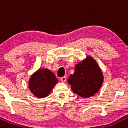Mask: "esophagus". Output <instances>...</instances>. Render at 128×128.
<instances>
[{
	"label": "esophagus",
	"mask_w": 128,
	"mask_h": 128,
	"mask_svg": "<svg viewBox=\"0 0 128 128\" xmlns=\"http://www.w3.org/2000/svg\"><path fill=\"white\" fill-rule=\"evenodd\" d=\"M60 80L62 82H65L66 81V76H64V77H62L60 78Z\"/></svg>",
	"instance_id": "esophagus-1"
}]
</instances>
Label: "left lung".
I'll use <instances>...</instances> for the list:
<instances>
[{
    "instance_id": "8db88e82",
    "label": "left lung",
    "mask_w": 128,
    "mask_h": 128,
    "mask_svg": "<svg viewBox=\"0 0 128 128\" xmlns=\"http://www.w3.org/2000/svg\"><path fill=\"white\" fill-rule=\"evenodd\" d=\"M103 80L101 69L92 56H87L76 64L74 73L67 79L73 92L84 98L96 93L102 86Z\"/></svg>"
}]
</instances>
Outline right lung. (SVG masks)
<instances>
[{"instance_id":"right-lung-1","label":"right lung","mask_w":128,"mask_h":128,"mask_svg":"<svg viewBox=\"0 0 128 128\" xmlns=\"http://www.w3.org/2000/svg\"><path fill=\"white\" fill-rule=\"evenodd\" d=\"M57 82L58 79L52 72L47 68H41L30 76L29 88L36 97L44 98L49 94Z\"/></svg>"}]
</instances>
